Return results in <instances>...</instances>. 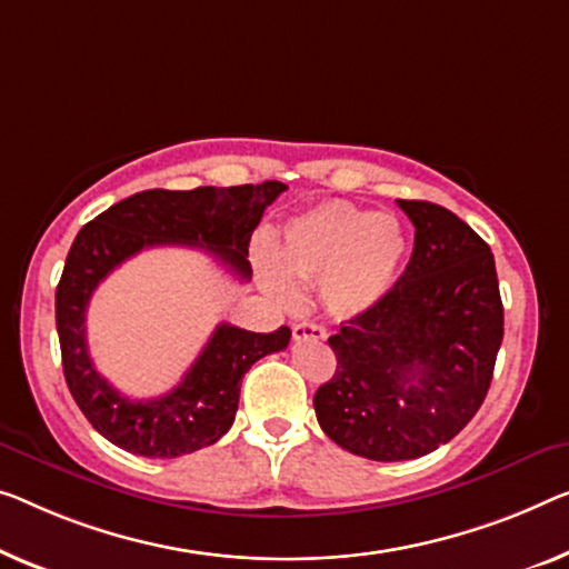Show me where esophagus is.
<instances>
[{"label":"esophagus","mask_w":569,"mask_h":569,"mask_svg":"<svg viewBox=\"0 0 569 569\" xmlns=\"http://www.w3.org/2000/svg\"><path fill=\"white\" fill-rule=\"evenodd\" d=\"M327 329L321 325H313V321H301V325L293 327V339L301 342V339H325Z\"/></svg>","instance_id":"obj_1"}]
</instances>
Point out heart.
I'll list each match as a JSON object with an SVG mask.
<instances>
[{
  "label": "heart",
  "instance_id": "obj_1",
  "mask_svg": "<svg viewBox=\"0 0 569 569\" xmlns=\"http://www.w3.org/2000/svg\"><path fill=\"white\" fill-rule=\"evenodd\" d=\"M406 256V232L393 214L319 203L283 227L276 260H260L262 283L276 299L296 301V286L321 283V299L339 319L370 311L391 291Z\"/></svg>",
  "mask_w": 569,
  "mask_h": 569
}]
</instances>
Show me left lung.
Masks as SVG:
<instances>
[{"instance_id":"obj_1","label":"left lung","mask_w":569,"mask_h":569,"mask_svg":"<svg viewBox=\"0 0 569 569\" xmlns=\"http://www.w3.org/2000/svg\"><path fill=\"white\" fill-rule=\"evenodd\" d=\"M398 207L417 227L409 266L329 337L337 370L313 396L325 435L376 462L417 460L460 435L486 401L503 339L486 240L439 203Z\"/></svg>"}]
</instances>
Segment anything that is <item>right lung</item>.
Returning <instances> with one entry per match:
<instances>
[{"instance_id": "obj_1", "label": "right lung", "mask_w": 569, "mask_h": 569, "mask_svg": "<svg viewBox=\"0 0 569 569\" xmlns=\"http://www.w3.org/2000/svg\"><path fill=\"white\" fill-rule=\"evenodd\" d=\"M283 191L281 181L230 189H150L122 199L81 227L56 288V327L68 391L101 437L124 452L171 460L214 445L230 431L244 372L266 355L286 350L291 329L258 335L219 325L173 391L132 401L109 386L89 358L87 307L117 266L158 244L203 248L240 281H250L252 230Z\"/></svg>"}]
</instances>
